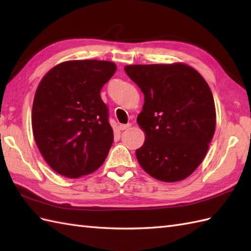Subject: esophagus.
<instances>
[{"label":"esophagus","mask_w":251,"mask_h":251,"mask_svg":"<svg viewBox=\"0 0 251 251\" xmlns=\"http://www.w3.org/2000/svg\"><path fill=\"white\" fill-rule=\"evenodd\" d=\"M130 126H131L130 123H128V124H121V125L119 126V128H120V130H125V129H127V128H129Z\"/></svg>","instance_id":"obj_1"}]
</instances>
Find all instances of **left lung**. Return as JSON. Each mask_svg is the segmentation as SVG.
<instances>
[{"label": "left lung", "mask_w": 251, "mask_h": 251, "mask_svg": "<svg viewBox=\"0 0 251 251\" xmlns=\"http://www.w3.org/2000/svg\"><path fill=\"white\" fill-rule=\"evenodd\" d=\"M125 72L145 95L137 123L146 134L136 150L151 177L177 182L204 159L216 129V108L207 82L182 62L130 65Z\"/></svg>", "instance_id": "8db88e82"}]
</instances>
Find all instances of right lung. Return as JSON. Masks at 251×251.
<instances>
[{
    "label": "right lung",
    "instance_id": "obj_1",
    "mask_svg": "<svg viewBox=\"0 0 251 251\" xmlns=\"http://www.w3.org/2000/svg\"><path fill=\"white\" fill-rule=\"evenodd\" d=\"M114 62L69 60L41 79L32 105V130L50 167L67 178L97 170L113 143L108 108L100 97Z\"/></svg>",
    "mask_w": 251,
    "mask_h": 251
}]
</instances>
